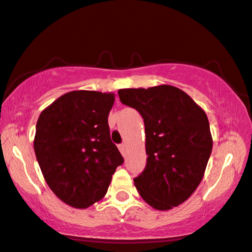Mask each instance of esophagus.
Wrapping results in <instances>:
<instances>
[{
	"instance_id": "1",
	"label": "esophagus",
	"mask_w": 252,
	"mask_h": 252,
	"mask_svg": "<svg viewBox=\"0 0 252 252\" xmlns=\"http://www.w3.org/2000/svg\"><path fill=\"white\" fill-rule=\"evenodd\" d=\"M119 149H120L121 154L124 155V152H126V144H120L119 145Z\"/></svg>"
}]
</instances>
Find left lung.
I'll return each instance as SVG.
<instances>
[{
	"label": "left lung",
	"instance_id": "obj_1",
	"mask_svg": "<svg viewBox=\"0 0 252 252\" xmlns=\"http://www.w3.org/2000/svg\"><path fill=\"white\" fill-rule=\"evenodd\" d=\"M121 102L144 120L146 166L133 179L152 208L168 211L186 201L201 183L213 139L206 113L170 85L120 89Z\"/></svg>",
	"mask_w": 252,
	"mask_h": 252
}]
</instances>
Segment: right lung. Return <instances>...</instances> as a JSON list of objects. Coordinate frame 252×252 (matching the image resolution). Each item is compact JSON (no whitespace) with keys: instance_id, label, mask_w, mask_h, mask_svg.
I'll return each mask as SVG.
<instances>
[{"instance_id":"obj_1","label":"right lung","mask_w":252,"mask_h":252,"mask_svg":"<svg viewBox=\"0 0 252 252\" xmlns=\"http://www.w3.org/2000/svg\"><path fill=\"white\" fill-rule=\"evenodd\" d=\"M113 93L73 91L40 113L33 148L44 179L63 202L87 208L106 195L123 157L111 142Z\"/></svg>"}]
</instances>
